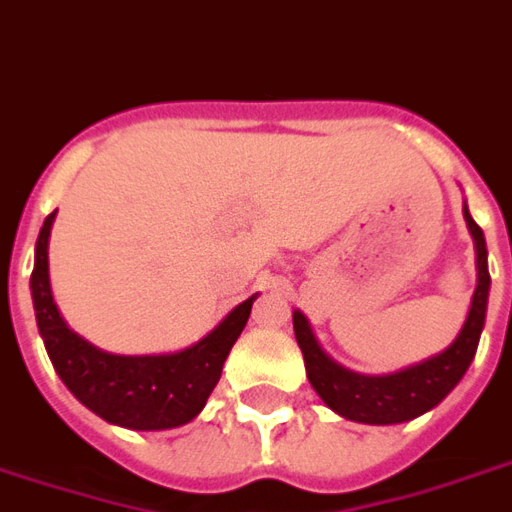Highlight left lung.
Listing matches in <instances>:
<instances>
[{"instance_id":"obj_1","label":"left lung","mask_w":512,"mask_h":512,"mask_svg":"<svg viewBox=\"0 0 512 512\" xmlns=\"http://www.w3.org/2000/svg\"><path fill=\"white\" fill-rule=\"evenodd\" d=\"M464 219L472 238H475V255H478V287L472 295L464 328L458 331L450 347H445L437 355H431L426 361L399 369L393 374H358L344 369L333 361L331 355L317 344L309 320L295 309L293 328L298 347L304 352L306 377L312 382L317 396L339 412L342 418L355 420V423H372V426H391V423H404L437 407L461 377L467 374L469 363L478 352L480 333L486 323L488 306V249L483 230L469 214L464 203Z\"/></svg>"}]
</instances>
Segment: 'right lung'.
Segmentation results:
<instances>
[{
	"mask_svg": "<svg viewBox=\"0 0 512 512\" xmlns=\"http://www.w3.org/2000/svg\"><path fill=\"white\" fill-rule=\"evenodd\" d=\"M54 219L56 211L40 227L29 287L37 328L56 374L83 407L113 426L162 431L198 418L217 388L225 358L244 331L257 295L238 304L214 331L187 350L168 355H113L70 331L56 309L48 279V238Z\"/></svg>",
	"mask_w": 512,
	"mask_h": 512,
	"instance_id": "1",
	"label": "right lung"
}]
</instances>
